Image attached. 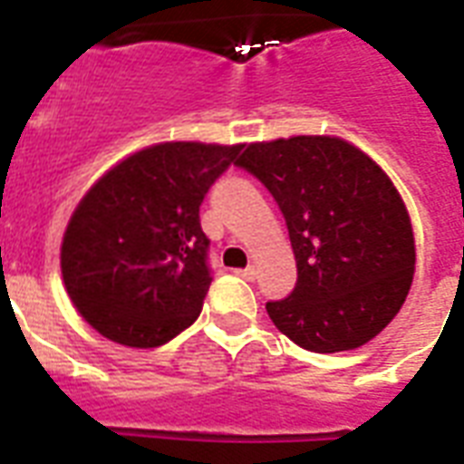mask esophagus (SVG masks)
I'll return each instance as SVG.
<instances>
[{"label":"esophagus","instance_id":"esophagus-1","mask_svg":"<svg viewBox=\"0 0 464 464\" xmlns=\"http://www.w3.org/2000/svg\"><path fill=\"white\" fill-rule=\"evenodd\" d=\"M236 275L243 276V279H247V282H255V276H257V269H255V267H246V269H238Z\"/></svg>","mask_w":464,"mask_h":464}]
</instances>
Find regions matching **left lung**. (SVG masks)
Segmentation results:
<instances>
[{"label": "left lung", "instance_id": "8db88e82", "mask_svg": "<svg viewBox=\"0 0 464 464\" xmlns=\"http://www.w3.org/2000/svg\"><path fill=\"white\" fill-rule=\"evenodd\" d=\"M236 166L279 204L298 279L269 301L276 330L308 352H349L388 327L410 294L414 233L385 170L339 137L247 144Z\"/></svg>", "mask_w": 464, "mask_h": 464}]
</instances>
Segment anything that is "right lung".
Wrapping results in <instances>:
<instances>
[{
  "instance_id": "right-lung-1",
  "label": "right lung",
  "mask_w": 464,
  "mask_h": 464,
  "mask_svg": "<svg viewBox=\"0 0 464 464\" xmlns=\"http://www.w3.org/2000/svg\"><path fill=\"white\" fill-rule=\"evenodd\" d=\"M240 149L163 141L120 160L83 195L60 265L93 330L151 349L195 323L211 284L199 204Z\"/></svg>"
}]
</instances>
